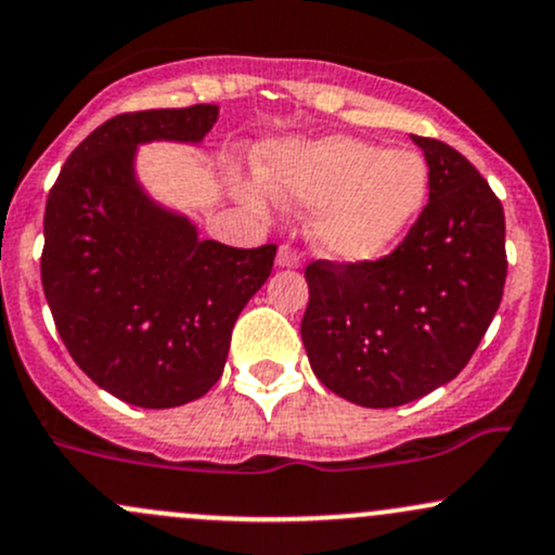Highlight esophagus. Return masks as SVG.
I'll list each match as a JSON object with an SVG mask.
<instances>
[{
	"label": "esophagus",
	"instance_id": "obj_1",
	"mask_svg": "<svg viewBox=\"0 0 555 555\" xmlns=\"http://www.w3.org/2000/svg\"><path fill=\"white\" fill-rule=\"evenodd\" d=\"M276 266L279 268H297L300 266V253L293 247V244H282L276 255Z\"/></svg>",
	"mask_w": 555,
	"mask_h": 555
}]
</instances>
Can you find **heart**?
Returning <instances> with one entry per match:
<instances>
[{"instance_id": "1", "label": "heart", "mask_w": 555, "mask_h": 555, "mask_svg": "<svg viewBox=\"0 0 555 555\" xmlns=\"http://www.w3.org/2000/svg\"><path fill=\"white\" fill-rule=\"evenodd\" d=\"M428 167L415 151H385L356 138H326L268 151L266 183L247 180L242 196L266 212L271 194L319 207L317 242L337 260L383 255L420 212Z\"/></svg>"}]
</instances>
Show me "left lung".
I'll return each mask as SVG.
<instances>
[{
  "mask_svg": "<svg viewBox=\"0 0 555 555\" xmlns=\"http://www.w3.org/2000/svg\"><path fill=\"white\" fill-rule=\"evenodd\" d=\"M412 140L428 162V204L377 260H313L300 335L317 377L353 404L385 410L463 372L503 300L505 215L452 145Z\"/></svg>",
  "mask_w": 555,
  "mask_h": 555,
  "instance_id": "left-lung-1",
  "label": "left lung"
}]
</instances>
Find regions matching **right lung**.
I'll return each mask as SVG.
<instances>
[{"mask_svg": "<svg viewBox=\"0 0 555 555\" xmlns=\"http://www.w3.org/2000/svg\"><path fill=\"white\" fill-rule=\"evenodd\" d=\"M215 119L209 103L114 116L72 151L47 196L42 287L57 335L92 383L145 410L220 380L233 324L276 258V244L199 238L135 183L138 143H199Z\"/></svg>", "mask_w": 555, "mask_h": 555, "instance_id": "add662e5", "label": "right lung"}]
</instances>
